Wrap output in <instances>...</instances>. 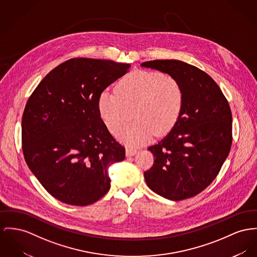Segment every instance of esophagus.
Returning a JSON list of instances; mask_svg holds the SVG:
<instances>
[{"label": "esophagus", "mask_w": 257, "mask_h": 257, "mask_svg": "<svg viewBox=\"0 0 257 257\" xmlns=\"http://www.w3.org/2000/svg\"><path fill=\"white\" fill-rule=\"evenodd\" d=\"M137 149L136 148H132V147H127L126 150H125V154L127 157H131V156H134V155L137 154Z\"/></svg>", "instance_id": "34e87169"}]
</instances>
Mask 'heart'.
I'll use <instances>...</instances> for the list:
<instances>
[{"label": "heart", "instance_id": "heart-1", "mask_svg": "<svg viewBox=\"0 0 257 257\" xmlns=\"http://www.w3.org/2000/svg\"><path fill=\"white\" fill-rule=\"evenodd\" d=\"M184 92L178 80L158 71H135L117 83L115 92L103 90L98 111L107 128L118 135L132 110L134 121L119 135L122 142L139 146L168 134L179 120Z\"/></svg>", "mask_w": 257, "mask_h": 257}]
</instances>
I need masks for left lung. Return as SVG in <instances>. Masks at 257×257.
Segmentation results:
<instances>
[{
  "label": "left lung",
  "instance_id": "left-lung-1",
  "mask_svg": "<svg viewBox=\"0 0 257 257\" xmlns=\"http://www.w3.org/2000/svg\"><path fill=\"white\" fill-rule=\"evenodd\" d=\"M176 78L183 88L184 107L176 124L159 143L144 172L148 187L171 201L192 198L217 176L232 145V113L214 80L201 69L174 59L146 61Z\"/></svg>",
  "mask_w": 257,
  "mask_h": 257
}]
</instances>
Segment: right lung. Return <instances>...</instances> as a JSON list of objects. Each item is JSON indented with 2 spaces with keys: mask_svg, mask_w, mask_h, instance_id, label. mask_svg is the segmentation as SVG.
<instances>
[{
  "mask_svg": "<svg viewBox=\"0 0 257 257\" xmlns=\"http://www.w3.org/2000/svg\"><path fill=\"white\" fill-rule=\"evenodd\" d=\"M130 67L71 58L52 69L30 95L22 116V151L37 179L58 201L91 205L110 189L107 169L124 160L125 149L107 130L98 98Z\"/></svg>",
  "mask_w": 257,
  "mask_h": 257,
  "instance_id": "right-lung-1",
  "label": "right lung"
}]
</instances>
